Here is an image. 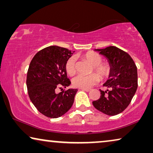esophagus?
<instances>
[{
	"label": "esophagus",
	"mask_w": 153,
	"mask_h": 153,
	"mask_svg": "<svg viewBox=\"0 0 153 153\" xmlns=\"http://www.w3.org/2000/svg\"><path fill=\"white\" fill-rule=\"evenodd\" d=\"M80 90H81V91H85V92L91 91V89H88V88H80Z\"/></svg>",
	"instance_id": "1"
}]
</instances>
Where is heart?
Segmentation results:
<instances>
[{
	"instance_id": "1",
	"label": "heart",
	"mask_w": 153,
	"mask_h": 153,
	"mask_svg": "<svg viewBox=\"0 0 153 153\" xmlns=\"http://www.w3.org/2000/svg\"><path fill=\"white\" fill-rule=\"evenodd\" d=\"M85 59L93 65V70L99 75L101 79H105L108 76L111 72V65L107 62H102V57L95 52H89L84 56ZM65 71L70 76H73L76 72V61L74 57H71L65 63ZM99 76L95 74H91L88 76L78 75L72 79V85L79 88H89L95 85L99 81Z\"/></svg>"
}]
</instances>
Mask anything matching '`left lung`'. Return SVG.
Returning a JSON list of instances; mask_svg holds the SVG:
<instances>
[{"mask_svg": "<svg viewBox=\"0 0 153 153\" xmlns=\"http://www.w3.org/2000/svg\"><path fill=\"white\" fill-rule=\"evenodd\" d=\"M105 56L111 65L109 79L104 83L108 90H100L99 100L93 102L96 109L108 116L123 112L132 100L138 87L137 68L130 56L119 48L110 46L95 49Z\"/></svg>", "mask_w": 153, "mask_h": 153, "instance_id": "left-lung-1", "label": "left lung"}]
</instances>
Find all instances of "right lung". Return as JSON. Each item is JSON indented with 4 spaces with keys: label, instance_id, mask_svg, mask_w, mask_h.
Wrapping results in <instances>:
<instances>
[{
    "label": "right lung",
    "instance_id": "add662e5",
    "mask_svg": "<svg viewBox=\"0 0 153 153\" xmlns=\"http://www.w3.org/2000/svg\"><path fill=\"white\" fill-rule=\"evenodd\" d=\"M73 52L58 46L46 47L35 54L29 65L26 79L29 97L37 109L49 118L62 116L74 103L77 89L56 93L58 88L70 85L65 63Z\"/></svg>",
    "mask_w": 153,
    "mask_h": 153
}]
</instances>
